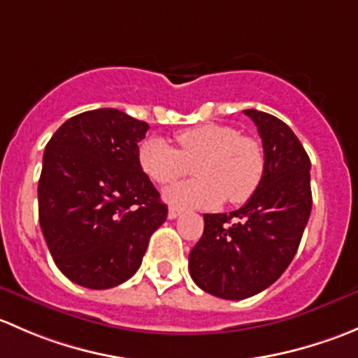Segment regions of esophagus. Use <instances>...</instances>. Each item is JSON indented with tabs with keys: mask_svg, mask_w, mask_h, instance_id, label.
<instances>
[{
	"mask_svg": "<svg viewBox=\"0 0 358 358\" xmlns=\"http://www.w3.org/2000/svg\"><path fill=\"white\" fill-rule=\"evenodd\" d=\"M180 215H182V211H180V209H176V208H169V211H168V218H169V220L178 218Z\"/></svg>",
	"mask_w": 358,
	"mask_h": 358,
	"instance_id": "34e87169",
	"label": "esophagus"
}]
</instances>
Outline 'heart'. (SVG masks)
I'll use <instances>...</instances> for the list:
<instances>
[{
	"label": "heart",
	"mask_w": 358,
	"mask_h": 358,
	"mask_svg": "<svg viewBox=\"0 0 358 358\" xmlns=\"http://www.w3.org/2000/svg\"><path fill=\"white\" fill-rule=\"evenodd\" d=\"M178 150L150 138L140 147L142 171L157 185H169L194 168L196 180L164 190L173 208L213 209L223 201L243 204L258 190L265 175V150L256 138L239 135L234 126L208 122L175 136Z\"/></svg>",
	"instance_id": "obj_1"
}]
</instances>
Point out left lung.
<instances>
[{"mask_svg": "<svg viewBox=\"0 0 358 358\" xmlns=\"http://www.w3.org/2000/svg\"><path fill=\"white\" fill-rule=\"evenodd\" d=\"M263 140L265 175L237 211L204 215V232L189 255V270L202 291L246 299L277 279L298 251L312 211L310 157L279 117L248 109Z\"/></svg>", "mask_w": 358, "mask_h": 358, "instance_id": "left-lung-1", "label": "left lung"}]
</instances>
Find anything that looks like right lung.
<instances>
[{
    "instance_id": "1",
    "label": "right lung",
    "mask_w": 358,
    "mask_h": 358,
    "mask_svg": "<svg viewBox=\"0 0 358 358\" xmlns=\"http://www.w3.org/2000/svg\"><path fill=\"white\" fill-rule=\"evenodd\" d=\"M149 124L117 109L67 119L46 143L38 185L39 225L60 272L109 289L142 265L168 206L142 171Z\"/></svg>"
}]
</instances>
